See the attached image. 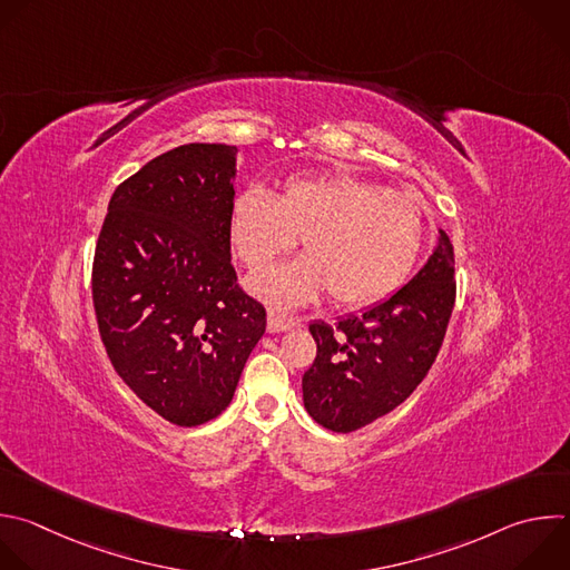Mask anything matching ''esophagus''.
<instances>
[{"label":"esophagus","mask_w":570,"mask_h":570,"mask_svg":"<svg viewBox=\"0 0 570 570\" xmlns=\"http://www.w3.org/2000/svg\"><path fill=\"white\" fill-rule=\"evenodd\" d=\"M288 328H293V320H288V317L275 313V311L268 313V331L271 333H282V331H288Z\"/></svg>","instance_id":"obj_1"}]
</instances>
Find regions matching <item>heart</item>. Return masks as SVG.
Segmentation results:
<instances>
[{"label": "heart", "instance_id": "obj_1", "mask_svg": "<svg viewBox=\"0 0 570 570\" xmlns=\"http://www.w3.org/2000/svg\"><path fill=\"white\" fill-rule=\"evenodd\" d=\"M425 233L416 197L351 174L288 178L277 197L250 187L230 213L233 246L253 273L302 239L306 257L253 282L279 306L311 302L324 291L348 308L385 299L412 273Z\"/></svg>", "mask_w": 570, "mask_h": 570}]
</instances>
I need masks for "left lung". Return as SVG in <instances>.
Returning a JSON list of instances; mask_svg holds the SVG:
<instances>
[{"label": "left lung", "instance_id": "8db88e82", "mask_svg": "<svg viewBox=\"0 0 570 570\" xmlns=\"http://www.w3.org/2000/svg\"><path fill=\"white\" fill-rule=\"evenodd\" d=\"M454 297V248L439 230L428 264L390 299L335 326L313 322L317 355L302 377L313 421L346 434L405 403L439 355Z\"/></svg>", "mask_w": 570, "mask_h": 570}]
</instances>
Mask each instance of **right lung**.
<instances>
[{"mask_svg":"<svg viewBox=\"0 0 570 570\" xmlns=\"http://www.w3.org/2000/svg\"><path fill=\"white\" fill-rule=\"evenodd\" d=\"M237 147H174L111 195L91 291L122 383L180 428L217 419L266 331L230 262Z\"/></svg>","mask_w":570,"mask_h":570,"instance_id":"1","label":"right lung"}]
</instances>
